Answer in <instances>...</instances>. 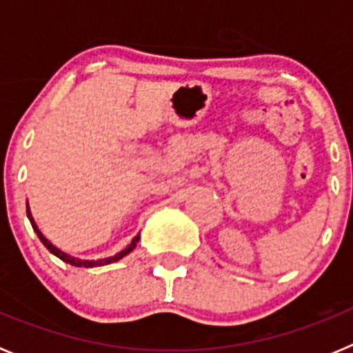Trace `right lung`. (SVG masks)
<instances>
[{
    "label": "right lung",
    "mask_w": 353,
    "mask_h": 353,
    "mask_svg": "<svg viewBox=\"0 0 353 353\" xmlns=\"http://www.w3.org/2000/svg\"><path fill=\"white\" fill-rule=\"evenodd\" d=\"M26 214H28V219H30L31 226H33V230H35V233H37V235H39L40 242H42V244L46 245V248L49 249V252H52V254H54V256H58V258H60V260H63L65 263L76 265V267H86V269H90V267H101V265L113 263V261H118V260H120V258L127 256V254H129V252L132 251L134 248H136V244H138V240H139V235H138V236H134V240H132V242H130V244L127 245V248L123 249V251H120V252H118V254H114V256H111V258H104V260H97V261L79 260V258H72V256H68L67 252L60 251V249L56 248V245H52L51 242H49V240L46 239V236L42 235V233H40V230H39V228H37L35 221H33V217H31V212H30V208H26Z\"/></svg>",
    "instance_id": "add662e5"
}]
</instances>
